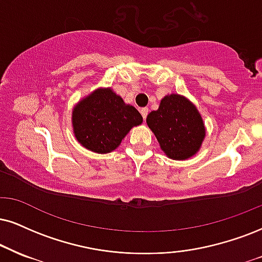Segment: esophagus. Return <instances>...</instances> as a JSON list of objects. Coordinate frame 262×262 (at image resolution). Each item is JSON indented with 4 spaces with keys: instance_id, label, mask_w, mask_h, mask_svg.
Segmentation results:
<instances>
[{
    "instance_id": "34e87169",
    "label": "esophagus",
    "mask_w": 262,
    "mask_h": 262,
    "mask_svg": "<svg viewBox=\"0 0 262 262\" xmlns=\"http://www.w3.org/2000/svg\"><path fill=\"white\" fill-rule=\"evenodd\" d=\"M140 112H141L142 116H143V120H146V119H147V115H148V108H142Z\"/></svg>"
}]
</instances>
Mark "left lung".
Segmentation results:
<instances>
[{
  "mask_svg": "<svg viewBox=\"0 0 262 262\" xmlns=\"http://www.w3.org/2000/svg\"><path fill=\"white\" fill-rule=\"evenodd\" d=\"M147 125L156 135L160 149L173 160H186L195 156L206 135L196 106L177 93L161 99L158 111L148 114Z\"/></svg>",
  "mask_w": 262,
  "mask_h": 262,
  "instance_id": "1",
  "label": "left lung"
}]
</instances>
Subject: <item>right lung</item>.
Returning a JSON list of instances; mask_svg holds the SVG:
<instances>
[{"label":"right lung","instance_id":"add662e5","mask_svg":"<svg viewBox=\"0 0 262 262\" xmlns=\"http://www.w3.org/2000/svg\"><path fill=\"white\" fill-rule=\"evenodd\" d=\"M143 118L135 106L126 104L111 87L89 93L73 108L72 124L76 141L99 154L115 150Z\"/></svg>","mask_w":262,"mask_h":262}]
</instances>
